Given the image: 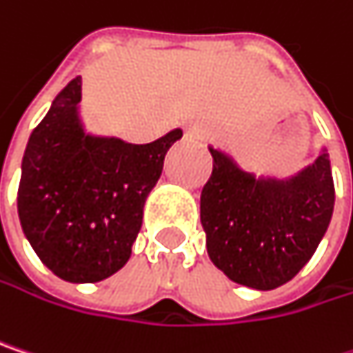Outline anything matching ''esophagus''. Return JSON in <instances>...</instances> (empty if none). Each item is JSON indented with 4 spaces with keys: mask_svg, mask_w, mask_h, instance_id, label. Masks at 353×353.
Returning <instances> with one entry per match:
<instances>
[{
    "mask_svg": "<svg viewBox=\"0 0 353 353\" xmlns=\"http://www.w3.org/2000/svg\"><path fill=\"white\" fill-rule=\"evenodd\" d=\"M202 135H204V129H202L198 123L185 125V137H188V139H200Z\"/></svg>",
    "mask_w": 353,
    "mask_h": 353,
    "instance_id": "34e87169",
    "label": "esophagus"
}]
</instances>
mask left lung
<instances>
[{
  "label": "left lung",
  "instance_id": "obj_1",
  "mask_svg": "<svg viewBox=\"0 0 353 353\" xmlns=\"http://www.w3.org/2000/svg\"><path fill=\"white\" fill-rule=\"evenodd\" d=\"M214 170L200 196L210 261L230 281L271 291L313 256L332 222L336 190L330 153L289 177L256 176L208 145Z\"/></svg>",
  "mask_w": 353,
  "mask_h": 353
}]
</instances>
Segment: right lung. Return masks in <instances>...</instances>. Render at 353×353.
I'll use <instances>...</instances> for the list:
<instances>
[{"label":"right lung","mask_w":353,"mask_h":353,"mask_svg":"<svg viewBox=\"0 0 353 353\" xmlns=\"http://www.w3.org/2000/svg\"><path fill=\"white\" fill-rule=\"evenodd\" d=\"M82 79L70 81L32 131L17 188L28 242L56 276L99 283L131 256L143 206L183 131L145 145L88 133L81 117Z\"/></svg>","instance_id":"1"}]
</instances>
